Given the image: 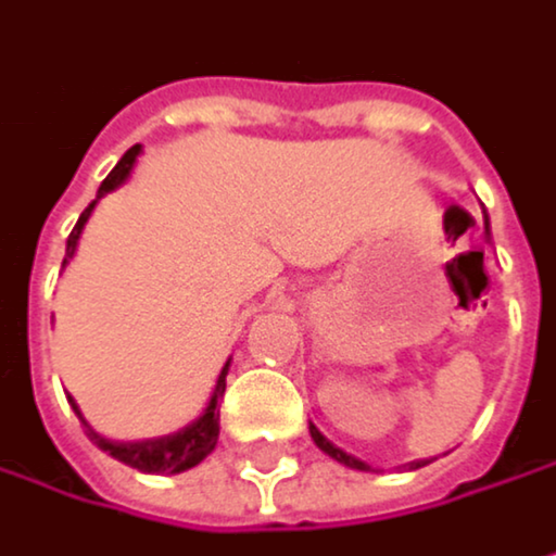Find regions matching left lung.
I'll return each instance as SVG.
<instances>
[{
	"label": "left lung",
	"instance_id": "obj_1",
	"mask_svg": "<svg viewBox=\"0 0 556 556\" xmlns=\"http://www.w3.org/2000/svg\"><path fill=\"white\" fill-rule=\"evenodd\" d=\"M309 434H313V442H316V448H319V452H326L329 458H336L339 465H345V468H355V471H372V468H369L366 462H359V458H352V455H345L342 448H336V445H332V442L326 439V434H323V431H319L316 425H309ZM421 465H425V462H412V468H421Z\"/></svg>",
	"mask_w": 556,
	"mask_h": 556
}]
</instances>
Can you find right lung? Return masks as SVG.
I'll list each match as a JSON object with an SVG mask.
<instances>
[{
  "mask_svg": "<svg viewBox=\"0 0 556 556\" xmlns=\"http://www.w3.org/2000/svg\"><path fill=\"white\" fill-rule=\"evenodd\" d=\"M138 154H141V144H135L131 151H125V157L117 161L114 170L101 180L98 197L85 207V214L78 217L75 230L68 233L62 266L75 256L78 237H81V230H85V224H88L94 204L101 201L104 193H111L114 187H122V184L131 177V167H135ZM227 372H230V359L224 363V369H220V376H217V386H214V395H211L207 408H204L201 415H197L190 425H184V428H177V431H170V434H161V439H144V442H111V439H104V434H98V431L81 418L78 405H75L72 399H68V402H72V408L78 412V418H81V425H85V434H88V439H91L101 452H108L111 458L125 462V465H131V468H138V471H148V475H180V471H187V468H193V465H201V462L217 448V434H220V408H217V402L224 399Z\"/></svg>",
  "mask_w": 556,
  "mask_h": 556,
  "instance_id": "obj_1",
  "label": "right lung"
}]
</instances>
